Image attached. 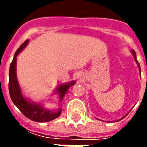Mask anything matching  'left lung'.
Instances as JSON below:
<instances>
[{"label": "left lung", "mask_w": 147, "mask_h": 147, "mask_svg": "<svg viewBox=\"0 0 147 147\" xmlns=\"http://www.w3.org/2000/svg\"><path fill=\"white\" fill-rule=\"evenodd\" d=\"M132 52H133V56H134V59H135V60H136V62L138 64V67H139V69H140V72H141V68H140V65H139L138 61V59H137V57H136V53H135V51H132Z\"/></svg>", "instance_id": "left-lung-1"}]
</instances>
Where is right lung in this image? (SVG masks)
<instances>
[{
  "mask_svg": "<svg viewBox=\"0 0 147 147\" xmlns=\"http://www.w3.org/2000/svg\"><path fill=\"white\" fill-rule=\"evenodd\" d=\"M28 43V40H26L23 43L16 52L14 54L13 60L9 66V92L10 98L12 100L17 108L23 113V115L28 119L35 122H48L55 119V118L59 117L61 114V109H57L55 110H47L43 109L41 105L36 104L33 102H30L29 100H26L21 93L20 85L16 77V57L20 51H22L24 48ZM75 83L74 81L70 83H66L64 85L59 86L57 88V92L59 94V100L61 101L65 93L68 92L69 88Z\"/></svg>",
  "mask_w": 147,
  "mask_h": 147,
  "instance_id": "add662e5",
  "label": "right lung"
}]
</instances>
